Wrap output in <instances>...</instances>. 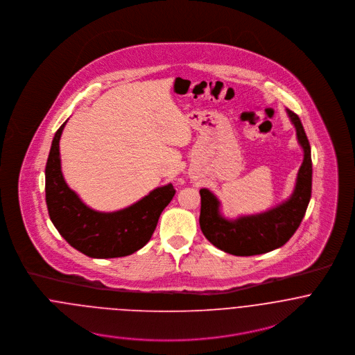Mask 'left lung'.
<instances>
[{"label": "left lung", "mask_w": 355, "mask_h": 355, "mask_svg": "<svg viewBox=\"0 0 355 355\" xmlns=\"http://www.w3.org/2000/svg\"><path fill=\"white\" fill-rule=\"evenodd\" d=\"M295 127L297 139L304 150V161L297 173L291 196L276 206L235 218L225 217L220 200L201 189L200 225L205 238L217 249L241 257L269 253L286 245L298 230L311 197V152L298 114L286 109Z\"/></svg>", "instance_id": "left-lung-1"}]
</instances>
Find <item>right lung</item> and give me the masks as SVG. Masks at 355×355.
Here are the masks:
<instances>
[{"instance_id": "add662e5", "label": "right lung", "mask_w": 355, "mask_h": 355, "mask_svg": "<svg viewBox=\"0 0 355 355\" xmlns=\"http://www.w3.org/2000/svg\"><path fill=\"white\" fill-rule=\"evenodd\" d=\"M67 121L54 134L45 169L46 205L53 225L73 249L92 258H117L138 252L150 241L159 214L175 196L172 183L114 211L92 209L69 189L61 171L60 138Z\"/></svg>"}]
</instances>
